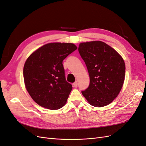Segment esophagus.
<instances>
[{"instance_id": "esophagus-1", "label": "esophagus", "mask_w": 146, "mask_h": 146, "mask_svg": "<svg viewBox=\"0 0 146 146\" xmlns=\"http://www.w3.org/2000/svg\"><path fill=\"white\" fill-rule=\"evenodd\" d=\"M77 85H78L77 82H75L73 83V86H74V87H77Z\"/></svg>"}]
</instances>
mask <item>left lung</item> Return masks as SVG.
Masks as SVG:
<instances>
[{"label":"left lung","instance_id":"8db88e82","mask_svg":"<svg viewBox=\"0 0 146 146\" xmlns=\"http://www.w3.org/2000/svg\"><path fill=\"white\" fill-rule=\"evenodd\" d=\"M78 52L85 61L90 83L83 96L91 105L102 107L111 104L120 92L125 80L122 57L104 42H81Z\"/></svg>","mask_w":146,"mask_h":146}]
</instances>
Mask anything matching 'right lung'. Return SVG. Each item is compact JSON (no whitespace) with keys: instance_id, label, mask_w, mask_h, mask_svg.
<instances>
[{"instance_id":"1","label":"right lung","mask_w":146,"mask_h":146,"mask_svg":"<svg viewBox=\"0 0 146 146\" xmlns=\"http://www.w3.org/2000/svg\"><path fill=\"white\" fill-rule=\"evenodd\" d=\"M77 48L73 43H48L34 51L25 61V86L39 106L55 110L66 104L72 86L66 80L63 61Z\"/></svg>"}]
</instances>
